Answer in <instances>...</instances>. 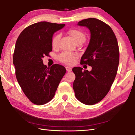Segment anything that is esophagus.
Instances as JSON below:
<instances>
[{
  "instance_id": "34e87169",
  "label": "esophagus",
  "mask_w": 135,
  "mask_h": 135,
  "mask_svg": "<svg viewBox=\"0 0 135 135\" xmlns=\"http://www.w3.org/2000/svg\"><path fill=\"white\" fill-rule=\"evenodd\" d=\"M65 68H66V70H67V71H68V72L71 71V70H72V68L71 67H68V66H67V67H65Z\"/></svg>"
}]
</instances>
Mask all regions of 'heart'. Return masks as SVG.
I'll return each instance as SVG.
<instances>
[{
	"label": "heart",
	"mask_w": 135,
	"mask_h": 135,
	"mask_svg": "<svg viewBox=\"0 0 135 135\" xmlns=\"http://www.w3.org/2000/svg\"><path fill=\"white\" fill-rule=\"evenodd\" d=\"M67 33L72 37L76 44L78 42H83L85 41V35L83 32L79 29H70L67 31ZM59 39L60 36L59 35H56L53 36L51 40V45L53 48H56L58 47ZM77 57L78 56L76 54L69 53V52H63L58 56V59L62 63L67 64V65H72L74 63Z\"/></svg>",
	"instance_id": "1"
}]
</instances>
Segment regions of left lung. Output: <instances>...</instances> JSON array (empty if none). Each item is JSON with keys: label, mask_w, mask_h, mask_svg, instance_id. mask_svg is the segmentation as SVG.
<instances>
[{"label": "left lung", "mask_w": 135, "mask_h": 135, "mask_svg": "<svg viewBox=\"0 0 135 135\" xmlns=\"http://www.w3.org/2000/svg\"><path fill=\"white\" fill-rule=\"evenodd\" d=\"M90 30L89 44L80 59V64L92 67L90 71L81 67L72 70L76 78L73 90L76 98L86 105L100 102L110 91L117 74L119 51L117 39L111 27L95 18L78 22Z\"/></svg>", "instance_id": "8db88e82"}]
</instances>
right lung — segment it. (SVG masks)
Listing matches in <instances>:
<instances>
[{
    "mask_svg": "<svg viewBox=\"0 0 135 135\" xmlns=\"http://www.w3.org/2000/svg\"><path fill=\"white\" fill-rule=\"evenodd\" d=\"M65 24L39 22L25 28L18 37L13 64L18 83L30 101L44 105L53 99L66 73L64 66L44 65L42 58L52 51L53 34Z\"/></svg>",
    "mask_w": 135,
    "mask_h": 135,
    "instance_id": "1",
    "label": "right lung"
}]
</instances>
